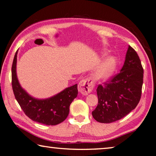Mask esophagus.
<instances>
[{"instance_id":"34e87169","label":"esophagus","mask_w":156,"mask_h":156,"mask_svg":"<svg viewBox=\"0 0 156 156\" xmlns=\"http://www.w3.org/2000/svg\"><path fill=\"white\" fill-rule=\"evenodd\" d=\"M93 89V83L89 78L83 79L78 84V91L84 95L91 92Z\"/></svg>"}]
</instances>
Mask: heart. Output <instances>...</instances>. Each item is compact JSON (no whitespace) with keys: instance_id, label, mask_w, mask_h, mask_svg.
Wrapping results in <instances>:
<instances>
[{"instance_id":"1","label":"heart","mask_w":156,"mask_h":156,"mask_svg":"<svg viewBox=\"0 0 156 156\" xmlns=\"http://www.w3.org/2000/svg\"><path fill=\"white\" fill-rule=\"evenodd\" d=\"M116 69V61L113 57L107 58L102 66L95 73V80L104 83L112 77Z\"/></svg>"}]
</instances>
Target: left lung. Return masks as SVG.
Segmentation results:
<instances>
[{"mask_svg": "<svg viewBox=\"0 0 156 156\" xmlns=\"http://www.w3.org/2000/svg\"><path fill=\"white\" fill-rule=\"evenodd\" d=\"M143 68L139 56L129 46L120 72L109 81L99 84L98 104L92 112L100 123H110L125 117L134 110L140 100Z\"/></svg>", "mask_w": 156, "mask_h": 156, "instance_id": "left-lung-1", "label": "left lung"}]
</instances>
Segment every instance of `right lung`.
I'll use <instances>...</instances> for the list:
<instances>
[{"label": "right lung", "mask_w": 156, "mask_h": 156, "mask_svg": "<svg viewBox=\"0 0 156 156\" xmlns=\"http://www.w3.org/2000/svg\"><path fill=\"white\" fill-rule=\"evenodd\" d=\"M18 50L11 67V83L13 91L19 105L27 117L39 123L55 126L67 117L69 106L77 97V84L67 87L58 94L47 99H36L30 96L20 84L16 73Z\"/></svg>", "instance_id": "right-lung-1"}]
</instances>
